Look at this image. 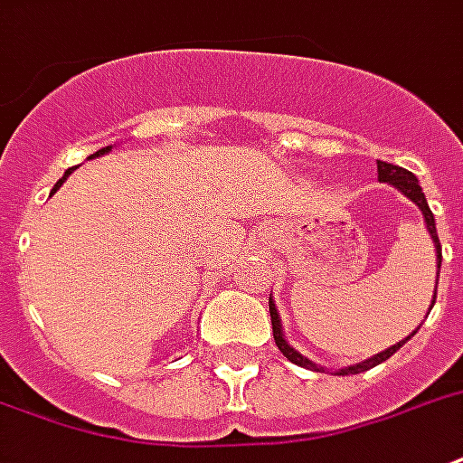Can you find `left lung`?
Listing matches in <instances>:
<instances>
[{
    "mask_svg": "<svg viewBox=\"0 0 463 463\" xmlns=\"http://www.w3.org/2000/svg\"><path fill=\"white\" fill-rule=\"evenodd\" d=\"M378 181H383V184H390V186H395L397 191H402V194H405V196L410 198V201H412V203L417 205L420 211H422L424 222H427V231H430V235H432V241H434V252H437V260H439V265L437 267H441V245H439V238H437V225H434V215H432V211H430V203H427V198H424L422 188H420V184H417V176H414L412 171L402 169V166H395V164L378 162ZM437 277H439V272H437ZM434 301H437V287H434ZM434 301H432V307H434ZM269 317H272V334H275V344H277V348L282 351L284 358H289L292 363H297V365H301V368H309V371H317V373L324 371L321 365L311 363L309 358H304L299 351H294L292 345L287 344V338H284V334H282V318H279V314H277V307L272 299H269ZM414 334H417V331H412V334H410L405 341L390 345V348H385L383 354L373 355V358H368V361L354 363V365H348V368H338L336 375H355V373L371 371V368H375L378 363L388 361L390 355L395 354L400 345H405L407 341L414 336Z\"/></svg>",
    "mask_w": 463,
    "mask_h": 463,
    "instance_id": "1",
    "label": "left lung"
}]
</instances>
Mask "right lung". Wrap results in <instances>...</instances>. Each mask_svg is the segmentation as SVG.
<instances>
[{
	"mask_svg": "<svg viewBox=\"0 0 463 463\" xmlns=\"http://www.w3.org/2000/svg\"><path fill=\"white\" fill-rule=\"evenodd\" d=\"M109 149H112V146H105V149H100V152H95V156H100V154L109 152ZM73 169H75V166H73ZM73 169H68V171H66V174H63V179H58V184H56V186H53V191H51V194H56L58 188H61V184H63V181H66V179H68V174H73Z\"/></svg>",
	"mask_w": 463,
	"mask_h": 463,
	"instance_id": "right-lung-1",
	"label": "right lung"
}]
</instances>
